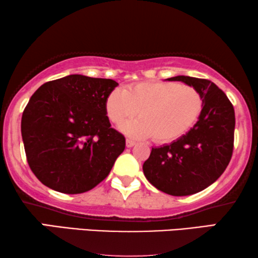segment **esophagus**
<instances>
[{"label":"esophagus","mask_w":258,"mask_h":258,"mask_svg":"<svg viewBox=\"0 0 258 258\" xmlns=\"http://www.w3.org/2000/svg\"><path fill=\"white\" fill-rule=\"evenodd\" d=\"M134 145H136V141L131 140V139H127V140H126V147H127V148H131V147H133Z\"/></svg>","instance_id":"1"}]
</instances>
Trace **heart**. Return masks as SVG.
Wrapping results in <instances>:
<instances>
[{
	"label": "heart",
	"mask_w": 258,
	"mask_h": 258,
	"mask_svg": "<svg viewBox=\"0 0 258 258\" xmlns=\"http://www.w3.org/2000/svg\"><path fill=\"white\" fill-rule=\"evenodd\" d=\"M203 97L189 85L174 81H145L113 89L105 100L110 121L120 124L138 113V119L125 122L121 131L130 137H153L157 142L177 140L201 116ZM139 112L138 113L137 111Z\"/></svg>",
	"instance_id": "heart-1"
}]
</instances>
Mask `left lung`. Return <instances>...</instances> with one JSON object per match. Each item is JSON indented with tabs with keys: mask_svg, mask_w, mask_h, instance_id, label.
Returning a JSON list of instances; mask_svg holds the SVG:
<instances>
[{
	"mask_svg": "<svg viewBox=\"0 0 258 258\" xmlns=\"http://www.w3.org/2000/svg\"><path fill=\"white\" fill-rule=\"evenodd\" d=\"M167 80L182 81L198 89L203 97V109L186 134L170 145L151 148L142 169L147 180L157 189L173 196L191 195L217 180L231 161L234 108L210 80L187 76Z\"/></svg>",
	"mask_w": 258,
	"mask_h": 258,
	"instance_id": "obj_1",
	"label": "left lung"
}]
</instances>
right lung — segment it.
Returning <instances> with one entry per match:
<instances>
[{
  "label": "right lung",
  "mask_w": 258,
  "mask_h": 258,
  "mask_svg": "<svg viewBox=\"0 0 258 258\" xmlns=\"http://www.w3.org/2000/svg\"><path fill=\"white\" fill-rule=\"evenodd\" d=\"M118 86L111 79L70 75L36 89L23 112L27 163L51 189L80 194L104 180L125 149L111 127L105 100Z\"/></svg>",
  "instance_id": "right-lung-1"
}]
</instances>
